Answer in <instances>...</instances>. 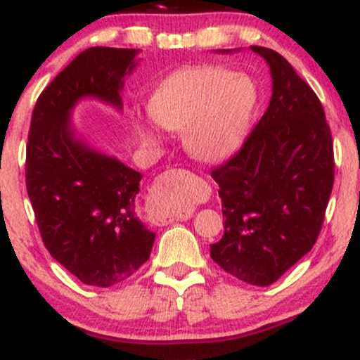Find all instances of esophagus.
Returning a JSON list of instances; mask_svg holds the SVG:
<instances>
[{"label": "esophagus", "instance_id": "1", "mask_svg": "<svg viewBox=\"0 0 360 360\" xmlns=\"http://www.w3.org/2000/svg\"><path fill=\"white\" fill-rule=\"evenodd\" d=\"M191 210L189 194L181 184L174 183L169 174L160 176L147 198V213L152 223H166L183 218Z\"/></svg>", "mask_w": 360, "mask_h": 360}]
</instances>
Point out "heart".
I'll return each instance as SVG.
<instances>
[{
  "label": "heart",
  "instance_id": "heart-1",
  "mask_svg": "<svg viewBox=\"0 0 360 360\" xmlns=\"http://www.w3.org/2000/svg\"><path fill=\"white\" fill-rule=\"evenodd\" d=\"M257 101V86L249 76L210 64L167 76L148 110L160 127L184 130V146L194 157L217 160L240 146Z\"/></svg>",
  "mask_w": 360,
  "mask_h": 360
}]
</instances>
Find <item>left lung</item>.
Segmentation results:
<instances>
[{
	"instance_id": "obj_1",
	"label": "left lung",
	"mask_w": 360,
	"mask_h": 360,
	"mask_svg": "<svg viewBox=\"0 0 360 360\" xmlns=\"http://www.w3.org/2000/svg\"><path fill=\"white\" fill-rule=\"evenodd\" d=\"M252 51L269 64L272 98L242 147L212 169L225 232L210 255L243 283L269 286L318 240L335 159L315 91L281 53L257 45Z\"/></svg>"
}]
</instances>
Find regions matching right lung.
<instances>
[{
	"label": "right lung",
	"mask_w": 360,
	"mask_h": 360,
	"mask_svg": "<svg viewBox=\"0 0 360 360\" xmlns=\"http://www.w3.org/2000/svg\"><path fill=\"white\" fill-rule=\"evenodd\" d=\"M135 49L82 51L40 93L28 131L25 183L44 245L84 284L123 283L150 257L155 233L135 208L142 174L74 139L69 111L79 98L122 106Z\"/></svg>",
	"instance_id": "right-lung-1"
}]
</instances>
